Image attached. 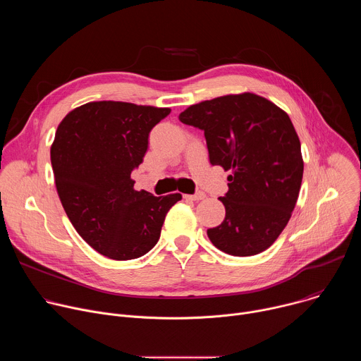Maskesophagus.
Here are the masks:
<instances>
[{
	"label": "esophagus",
	"instance_id": "34e87169",
	"mask_svg": "<svg viewBox=\"0 0 361 361\" xmlns=\"http://www.w3.org/2000/svg\"><path fill=\"white\" fill-rule=\"evenodd\" d=\"M184 197L188 198V200H192V201H198V200H204L205 194L202 191H197L194 194H188V195H184Z\"/></svg>",
	"mask_w": 361,
	"mask_h": 361
}]
</instances>
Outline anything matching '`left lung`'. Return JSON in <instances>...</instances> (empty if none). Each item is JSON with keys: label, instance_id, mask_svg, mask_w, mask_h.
I'll list each match as a JSON object with an SVG mask.
<instances>
[{"label": "left lung", "instance_id": "1", "mask_svg": "<svg viewBox=\"0 0 361 361\" xmlns=\"http://www.w3.org/2000/svg\"><path fill=\"white\" fill-rule=\"evenodd\" d=\"M178 118L204 131L212 166L231 171L220 197L226 219L207 230L212 243L235 257L267 250L287 226L302 180L290 117L271 101L244 92L202 101Z\"/></svg>", "mask_w": 361, "mask_h": 361}]
</instances>
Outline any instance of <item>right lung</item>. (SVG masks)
Returning a JSON list of instances; mask_svg holds the SVG:
<instances>
[{
    "label": "right lung",
    "mask_w": 361,
    "mask_h": 361,
    "mask_svg": "<svg viewBox=\"0 0 361 361\" xmlns=\"http://www.w3.org/2000/svg\"><path fill=\"white\" fill-rule=\"evenodd\" d=\"M170 109L97 101L73 110L51 145L56 187L77 233L99 254L133 260L157 244L166 214L181 194L135 191L131 173L154 126Z\"/></svg>",
    "instance_id": "add662e5"
}]
</instances>
